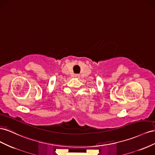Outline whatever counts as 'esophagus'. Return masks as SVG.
I'll use <instances>...</instances> for the list:
<instances>
[{"mask_svg": "<svg viewBox=\"0 0 155 155\" xmlns=\"http://www.w3.org/2000/svg\"><path fill=\"white\" fill-rule=\"evenodd\" d=\"M74 77H76V78H79V77H80V74H74Z\"/></svg>", "mask_w": 155, "mask_h": 155, "instance_id": "1", "label": "esophagus"}]
</instances>
